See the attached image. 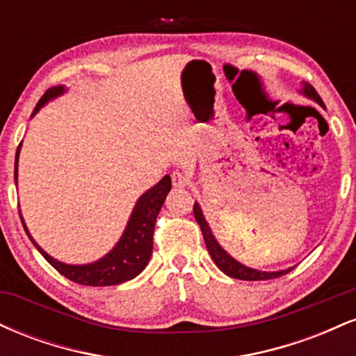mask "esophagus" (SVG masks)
<instances>
[{
	"mask_svg": "<svg viewBox=\"0 0 356 356\" xmlns=\"http://www.w3.org/2000/svg\"><path fill=\"white\" fill-rule=\"evenodd\" d=\"M189 184H191V181L186 174H182V172L172 174V186L177 187V189H184V187H187Z\"/></svg>",
	"mask_w": 356,
	"mask_h": 356,
	"instance_id": "1",
	"label": "esophagus"
}]
</instances>
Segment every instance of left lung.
I'll return each mask as SVG.
<instances>
[{"mask_svg":"<svg viewBox=\"0 0 356 356\" xmlns=\"http://www.w3.org/2000/svg\"><path fill=\"white\" fill-rule=\"evenodd\" d=\"M300 93L303 97H306V99L316 102L320 107L325 108V104H323L321 97L318 95L316 90H314L309 83L303 81V87L300 88ZM194 216H195V220L199 222V226H201L204 241H206L207 251H209L212 261H214L216 266H218L220 271L224 273V275L234 277V280L264 281V280H275V277L288 275V273L293 269V268H288V269H281V271H259V269L244 266V264L239 263L238 259H234V257L227 254V252L222 249V246L218 243V239L214 238V234H212V231L209 227V222H207L206 218H204L199 202L194 204Z\"/></svg>","mask_w":356,"mask_h":356,"instance_id":"obj_1","label":"left lung"}]
</instances>
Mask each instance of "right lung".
I'll list each match as a JSON object with an SVG mask.
<instances>
[{
	"label": "right lung",
	"instance_id": "add662e5",
	"mask_svg": "<svg viewBox=\"0 0 356 356\" xmlns=\"http://www.w3.org/2000/svg\"><path fill=\"white\" fill-rule=\"evenodd\" d=\"M65 92H67V88H65L63 85L48 88L47 92H44V95L40 99L38 104H36L31 117L36 115L43 105H47L48 102L56 99V97L63 95ZM19 149H22V144L18 145L15 157V182H18ZM170 187H172V182H170L169 175H165V177H162L154 187H150L149 191L144 192V194L138 197L136 206H134L132 214H130L129 222H127L118 243L110 249L104 257H100V259L88 264H67L55 259V257H51L47 251H43V249L38 246V243H36L33 238H31L30 231H28L26 224H24L23 220L22 212H19V218H22L23 227L24 231H26L28 238H30L31 243L35 244V248L42 252L44 259H47L60 275L68 277L73 283L85 286L120 284L140 275L147 264H149L154 248L152 236L155 219H157L159 211H161Z\"/></svg>",
	"mask_w": 356,
	"mask_h": 356
}]
</instances>
